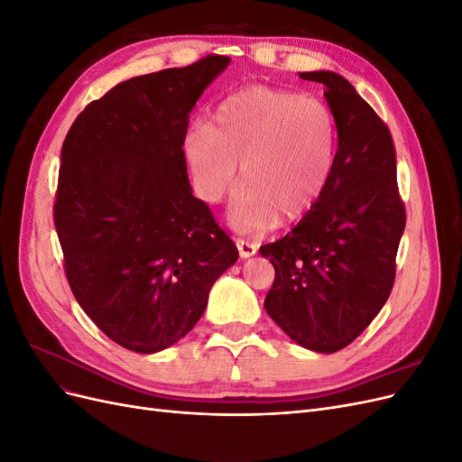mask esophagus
<instances>
[{
    "mask_svg": "<svg viewBox=\"0 0 462 462\" xmlns=\"http://www.w3.org/2000/svg\"><path fill=\"white\" fill-rule=\"evenodd\" d=\"M236 248H239V254H241L243 260H246V258H250V256H254V254L258 253V245H256V243L243 241V239L236 241Z\"/></svg>",
    "mask_w": 462,
    "mask_h": 462,
    "instance_id": "34e87169",
    "label": "esophagus"
}]
</instances>
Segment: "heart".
<instances>
[{
    "mask_svg": "<svg viewBox=\"0 0 462 462\" xmlns=\"http://www.w3.org/2000/svg\"><path fill=\"white\" fill-rule=\"evenodd\" d=\"M194 190L217 204L241 165V189L227 219L236 231H263L304 216L324 194L337 160V123L326 102L292 90L250 87L227 96L206 127L183 143Z\"/></svg>",
    "mask_w": 462,
    "mask_h": 462,
    "instance_id": "heart-1",
    "label": "heart"
}]
</instances>
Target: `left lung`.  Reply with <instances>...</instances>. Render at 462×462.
<instances>
[{
  "instance_id": "8db88e82",
  "label": "left lung",
  "mask_w": 462,
  "mask_h": 462,
  "mask_svg": "<svg viewBox=\"0 0 462 462\" xmlns=\"http://www.w3.org/2000/svg\"><path fill=\"white\" fill-rule=\"evenodd\" d=\"M326 87L337 160L324 194L283 239L260 246L275 268L263 309L297 345L337 353L383 309L404 231L391 133L333 71L299 73Z\"/></svg>"
}]
</instances>
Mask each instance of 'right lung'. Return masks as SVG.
I'll return each instance as SVG.
<instances>
[{
	"label": "right lung",
	"instance_id": "right-lung-1",
	"mask_svg": "<svg viewBox=\"0 0 462 462\" xmlns=\"http://www.w3.org/2000/svg\"><path fill=\"white\" fill-rule=\"evenodd\" d=\"M226 55L134 77L75 119L61 148L53 221L80 309L111 341L152 355L197 326L239 258L192 197L183 143Z\"/></svg>",
	"mask_w": 462,
	"mask_h": 462
}]
</instances>
